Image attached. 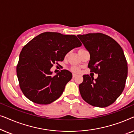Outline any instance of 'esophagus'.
Wrapping results in <instances>:
<instances>
[{
  "label": "esophagus",
  "mask_w": 134,
  "mask_h": 134,
  "mask_svg": "<svg viewBox=\"0 0 134 134\" xmlns=\"http://www.w3.org/2000/svg\"><path fill=\"white\" fill-rule=\"evenodd\" d=\"M76 76H77V74H72V78H75Z\"/></svg>",
  "instance_id": "34e87169"
}]
</instances>
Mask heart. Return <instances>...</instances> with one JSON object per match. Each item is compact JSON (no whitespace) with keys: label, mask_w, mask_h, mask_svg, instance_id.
I'll list each match as a JSON object with an SVG mask.
<instances>
[{"label":"heart","mask_w":134,"mask_h":134,"mask_svg":"<svg viewBox=\"0 0 134 134\" xmlns=\"http://www.w3.org/2000/svg\"><path fill=\"white\" fill-rule=\"evenodd\" d=\"M72 69L73 71H75V72H77V71H78V69L76 67H73Z\"/></svg>","instance_id":"obj_1"}]
</instances>
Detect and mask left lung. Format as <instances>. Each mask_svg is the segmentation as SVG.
I'll list each match as a JSON object with an SVG mask.
<instances>
[{
	"mask_svg": "<svg viewBox=\"0 0 134 134\" xmlns=\"http://www.w3.org/2000/svg\"><path fill=\"white\" fill-rule=\"evenodd\" d=\"M90 55L88 67L98 74L97 79L83 76L79 87L83 99L90 105L105 107L113 104L125 87L127 63L120 45L100 33L78 35Z\"/></svg>",
	"mask_w": 134,
	"mask_h": 134,
	"instance_id": "left-lung-1",
	"label": "left lung"
}]
</instances>
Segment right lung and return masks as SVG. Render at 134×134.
<instances>
[{
  "label": "right lung",
  "instance_id": "right-lung-1",
  "mask_svg": "<svg viewBox=\"0 0 134 134\" xmlns=\"http://www.w3.org/2000/svg\"><path fill=\"white\" fill-rule=\"evenodd\" d=\"M75 35L44 32L29 41L19 55L16 72L23 94L31 101L49 104L57 99L72 79L70 71L63 69L52 76L51 68L63 61L72 49L80 47Z\"/></svg>",
  "mask_w": 134,
  "mask_h": 134
}]
</instances>
